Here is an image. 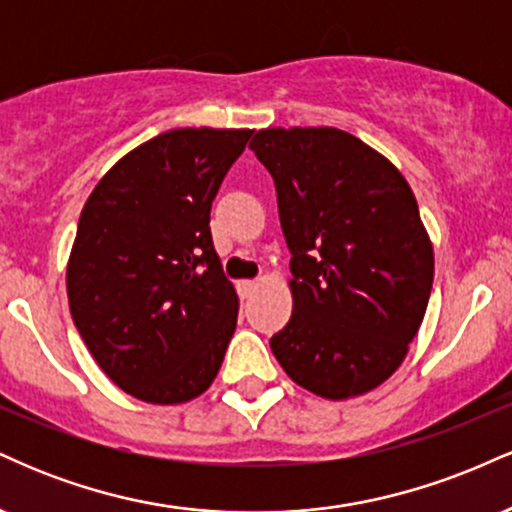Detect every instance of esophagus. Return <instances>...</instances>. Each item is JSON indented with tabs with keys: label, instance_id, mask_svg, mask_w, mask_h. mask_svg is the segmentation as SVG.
<instances>
[{
	"label": "esophagus",
	"instance_id": "34e87169",
	"mask_svg": "<svg viewBox=\"0 0 512 512\" xmlns=\"http://www.w3.org/2000/svg\"><path fill=\"white\" fill-rule=\"evenodd\" d=\"M257 281H238V293H240V298H250L252 293L257 291Z\"/></svg>",
	"mask_w": 512,
	"mask_h": 512
}]
</instances>
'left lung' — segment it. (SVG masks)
<instances>
[{
  "instance_id": "obj_1",
  "label": "left lung",
  "mask_w": 512,
  "mask_h": 512,
  "mask_svg": "<svg viewBox=\"0 0 512 512\" xmlns=\"http://www.w3.org/2000/svg\"><path fill=\"white\" fill-rule=\"evenodd\" d=\"M291 250V320L269 339L286 375L349 399L402 366L424 322L433 245L414 192L383 154L337 127L260 129Z\"/></svg>"
}]
</instances>
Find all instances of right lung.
I'll return each mask as SVG.
<instances>
[{
  "label": "right lung",
  "mask_w": 512,
  "mask_h": 512,
  "mask_svg": "<svg viewBox=\"0 0 512 512\" xmlns=\"http://www.w3.org/2000/svg\"><path fill=\"white\" fill-rule=\"evenodd\" d=\"M255 129L185 127L122 156L93 187L67 262V298L91 356L127 395L182 404L219 373L238 296L209 214Z\"/></svg>",
  "instance_id": "obj_1"
}]
</instances>
